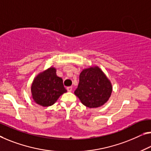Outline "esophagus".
Returning <instances> with one entry per match:
<instances>
[{
    "instance_id": "1",
    "label": "esophagus",
    "mask_w": 151,
    "mask_h": 151,
    "mask_svg": "<svg viewBox=\"0 0 151 151\" xmlns=\"http://www.w3.org/2000/svg\"><path fill=\"white\" fill-rule=\"evenodd\" d=\"M67 90H68V92H71L72 91V86L67 87Z\"/></svg>"
}]
</instances>
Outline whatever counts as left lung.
<instances>
[{"mask_svg": "<svg viewBox=\"0 0 151 151\" xmlns=\"http://www.w3.org/2000/svg\"><path fill=\"white\" fill-rule=\"evenodd\" d=\"M112 92V85L98 67L83 70L80 74V82L74 94L83 105L96 108L103 105Z\"/></svg>", "mask_w": 151, "mask_h": 151, "instance_id": "obj_1", "label": "left lung"}]
</instances>
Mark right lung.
<instances>
[{"label": "right lung", "instance_id": "obj_1", "mask_svg": "<svg viewBox=\"0 0 151 151\" xmlns=\"http://www.w3.org/2000/svg\"><path fill=\"white\" fill-rule=\"evenodd\" d=\"M56 69L50 68L36 76L32 84V99L43 106H51L67 90L61 78L56 74Z\"/></svg>", "mask_w": 151, "mask_h": 151}]
</instances>
